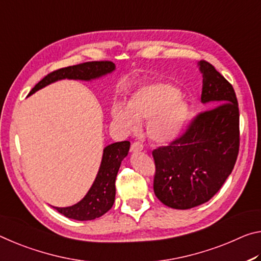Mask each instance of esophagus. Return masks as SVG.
I'll return each instance as SVG.
<instances>
[{"mask_svg":"<svg viewBox=\"0 0 261 261\" xmlns=\"http://www.w3.org/2000/svg\"><path fill=\"white\" fill-rule=\"evenodd\" d=\"M130 150H132V152H140V151H142V150H143V146H142V143H140V142H134L133 144H132Z\"/></svg>","mask_w":261,"mask_h":261,"instance_id":"34e87169","label":"esophagus"}]
</instances>
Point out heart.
Wrapping results in <instances>:
<instances>
[{"mask_svg": "<svg viewBox=\"0 0 261 261\" xmlns=\"http://www.w3.org/2000/svg\"><path fill=\"white\" fill-rule=\"evenodd\" d=\"M191 115L190 104L179 90L168 83H151L139 88L127 106L115 102L111 118L126 132L134 133L139 121H148L147 134L156 143H169L178 138Z\"/></svg>", "mask_w": 261, "mask_h": 261, "instance_id": "obj_1", "label": "heart"}]
</instances>
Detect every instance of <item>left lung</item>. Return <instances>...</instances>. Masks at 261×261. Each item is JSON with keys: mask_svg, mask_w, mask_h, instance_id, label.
Instances as JSON below:
<instances>
[{"mask_svg": "<svg viewBox=\"0 0 261 261\" xmlns=\"http://www.w3.org/2000/svg\"><path fill=\"white\" fill-rule=\"evenodd\" d=\"M202 74L201 102L208 109L170 146L152 151L153 192L174 209H190L211 200L230 176L239 150L236 93L214 66L198 62Z\"/></svg>", "mask_w": 261, "mask_h": 261, "instance_id": "8db88e82", "label": "left lung"}]
</instances>
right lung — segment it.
<instances>
[{
    "mask_svg": "<svg viewBox=\"0 0 261 261\" xmlns=\"http://www.w3.org/2000/svg\"><path fill=\"white\" fill-rule=\"evenodd\" d=\"M114 70L115 65L111 61L84 62L76 66L61 68L45 76L30 91L29 96L60 80L92 81L111 74ZM129 147L130 142L128 141L115 142L105 147L95 181L84 198L69 207L53 208L68 219L77 221L95 220L108 213L112 208L115 199V178L122 160L128 155Z\"/></svg>",
    "mask_w": 261,
    "mask_h": 261,
    "instance_id": "obj_1",
    "label": "right lung"
}]
</instances>
